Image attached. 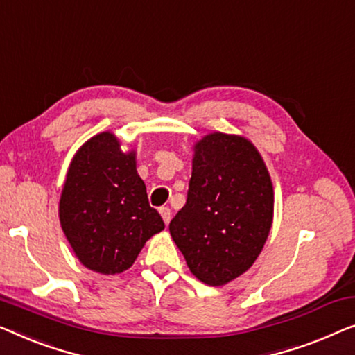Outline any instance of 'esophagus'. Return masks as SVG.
I'll use <instances>...</instances> for the list:
<instances>
[{
  "label": "esophagus",
  "mask_w": 355,
  "mask_h": 355,
  "mask_svg": "<svg viewBox=\"0 0 355 355\" xmlns=\"http://www.w3.org/2000/svg\"><path fill=\"white\" fill-rule=\"evenodd\" d=\"M159 212H161L164 223H166V225H168V222H171V218H172L171 209H168V207H161V209H159Z\"/></svg>",
  "instance_id": "1"
}]
</instances>
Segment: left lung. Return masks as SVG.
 <instances>
[{
    "instance_id": "obj_1",
    "label": "left lung",
    "mask_w": 355,
    "mask_h": 355,
    "mask_svg": "<svg viewBox=\"0 0 355 355\" xmlns=\"http://www.w3.org/2000/svg\"><path fill=\"white\" fill-rule=\"evenodd\" d=\"M187 204L168 230L189 270L222 286L249 270L273 220V187L256 146L239 135L209 133L194 144Z\"/></svg>"
}]
</instances>
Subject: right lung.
Returning a JSON list of instances; mask_svg holds the SVG:
<instances>
[{
    "label": "right lung",
    "mask_w": 355,
    "mask_h": 355,
    "mask_svg": "<svg viewBox=\"0 0 355 355\" xmlns=\"http://www.w3.org/2000/svg\"><path fill=\"white\" fill-rule=\"evenodd\" d=\"M59 220L78 261L116 275L133 266L144 243L164 230L137 172V153H123L111 132L94 135L69 166Z\"/></svg>",
    "instance_id": "add662e5"
}]
</instances>
